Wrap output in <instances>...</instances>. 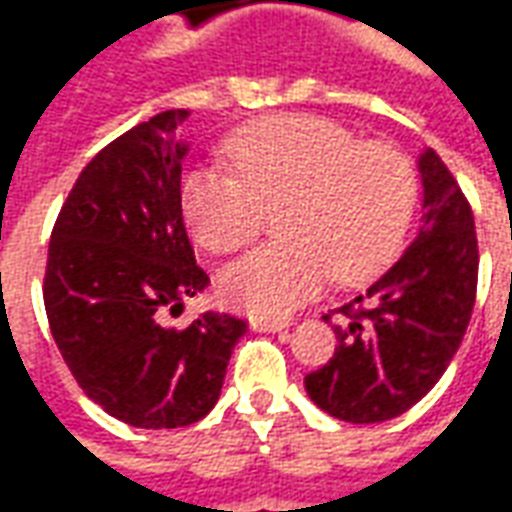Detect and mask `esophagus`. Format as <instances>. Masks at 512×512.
I'll return each mask as SVG.
<instances>
[{
	"label": "esophagus",
	"instance_id": "34e87169",
	"mask_svg": "<svg viewBox=\"0 0 512 512\" xmlns=\"http://www.w3.org/2000/svg\"><path fill=\"white\" fill-rule=\"evenodd\" d=\"M252 329H255V332L277 334V332H285V329H290V323H285V321H263V318H257V321H252Z\"/></svg>",
	"mask_w": 512,
	"mask_h": 512
}]
</instances>
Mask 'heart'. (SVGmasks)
Instances as JSON below:
<instances>
[{
    "label": "heart",
    "mask_w": 512,
    "mask_h": 512,
    "mask_svg": "<svg viewBox=\"0 0 512 512\" xmlns=\"http://www.w3.org/2000/svg\"><path fill=\"white\" fill-rule=\"evenodd\" d=\"M227 169H191L180 208L205 249L227 255L255 241L277 216L279 244L227 268L222 299L252 318L277 321L310 301L329 274L340 285L376 277L400 252L417 175L389 142H359L321 117H268L227 139Z\"/></svg>",
    "instance_id": "1"
}]
</instances>
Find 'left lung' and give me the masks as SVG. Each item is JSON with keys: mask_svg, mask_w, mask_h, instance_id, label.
<instances>
[{"mask_svg": "<svg viewBox=\"0 0 512 512\" xmlns=\"http://www.w3.org/2000/svg\"><path fill=\"white\" fill-rule=\"evenodd\" d=\"M417 172L419 235L365 296L334 310L343 315V323L334 326L337 351L304 378L315 406L354 425L400 417L428 395L472 318L477 290L472 208L436 150L419 153Z\"/></svg>", "mask_w": 512, "mask_h": 512, "instance_id": "left-lung-1", "label": "left lung"}]
</instances>
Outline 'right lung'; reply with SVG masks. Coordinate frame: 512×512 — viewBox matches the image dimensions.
I'll list each match as a JSON object with an SVG mask.
<instances>
[{
    "label": "right lung",
    "mask_w": 512,
    "mask_h": 512,
    "mask_svg": "<svg viewBox=\"0 0 512 512\" xmlns=\"http://www.w3.org/2000/svg\"><path fill=\"white\" fill-rule=\"evenodd\" d=\"M186 117L161 112L82 169L54 224L43 282L54 343L84 395L147 430L200 422L246 334L227 312H202L180 332L161 321L211 285L180 208Z\"/></svg>",
    "instance_id": "add662e5"
}]
</instances>
